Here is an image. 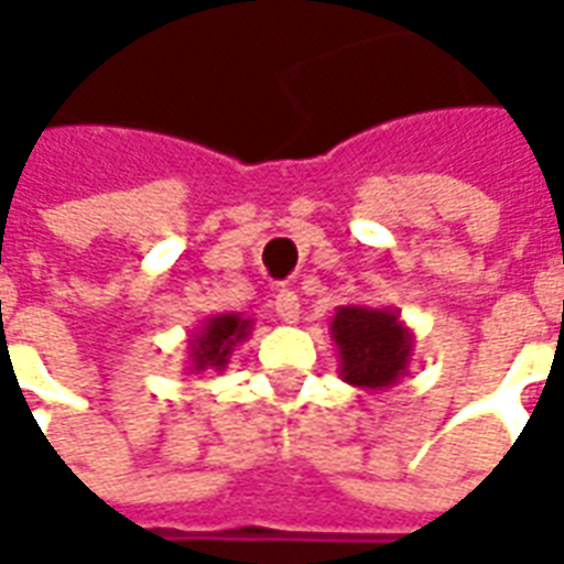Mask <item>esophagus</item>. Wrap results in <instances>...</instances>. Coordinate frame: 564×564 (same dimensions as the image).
I'll return each instance as SVG.
<instances>
[{
  "mask_svg": "<svg viewBox=\"0 0 564 564\" xmlns=\"http://www.w3.org/2000/svg\"><path fill=\"white\" fill-rule=\"evenodd\" d=\"M275 313H279V319L282 322L294 325V322L301 319V297H297L294 291H279V294H275Z\"/></svg>",
  "mask_w": 564,
  "mask_h": 564,
  "instance_id": "obj_1",
  "label": "esophagus"
}]
</instances>
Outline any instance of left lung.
Returning <instances> with one entry per match:
<instances>
[{
	"instance_id": "left-lung-1",
	"label": "left lung",
	"mask_w": 564,
	"mask_h": 564,
	"mask_svg": "<svg viewBox=\"0 0 564 564\" xmlns=\"http://www.w3.org/2000/svg\"><path fill=\"white\" fill-rule=\"evenodd\" d=\"M340 378L359 390H390L408 375L414 356V332L399 310L349 304L337 306L332 319Z\"/></svg>"
}]
</instances>
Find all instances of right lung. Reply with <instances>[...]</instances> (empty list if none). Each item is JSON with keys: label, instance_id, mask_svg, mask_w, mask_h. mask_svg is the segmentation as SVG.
<instances>
[{"label": "right lung", "instance_id": "right-lung-1", "mask_svg": "<svg viewBox=\"0 0 564 564\" xmlns=\"http://www.w3.org/2000/svg\"><path fill=\"white\" fill-rule=\"evenodd\" d=\"M254 328V319H245L242 313H217L202 322L196 332L189 334V375H202V371H224L230 365L232 349Z\"/></svg>", "mask_w": 564, "mask_h": 564}]
</instances>
